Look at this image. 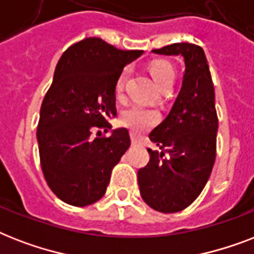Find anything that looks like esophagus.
<instances>
[{
	"label": "esophagus",
	"instance_id": "1",
	"mask_svg": "<svg viewBox=\"0 0 254 254\" xmlns=\"http://www.w3.org/2000/svg\"><path fill=\"white\" fill-rule=\"evenodd\" d=\"M131 145H133V146L138 145V138H137L134 134H131Z\"/></svg>",
	"mask_w": 254,
	"mask_h": 254
}]
</instances>
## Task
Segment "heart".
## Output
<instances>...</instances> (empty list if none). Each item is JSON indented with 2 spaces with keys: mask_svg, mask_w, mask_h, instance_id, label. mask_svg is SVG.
<instances>
[{
  "mask_svg": "<svg viewBox=\"0 0 254 254\" xmlns=\"http://www.w3.org/2000/svg\"><path fill=\"white\" fill-rule=\"evenodd\" d=\"M149 71H150V75L154 83L161 89L163 87H166V85H173L174 80H175V71L166 62H153L150 67H149ZM127 69H124L117 77V80H116L115 95L117 99H120L123 96L124 85H125V80H127ZM158 121L159 115L157 112L146 109V108L137 107V105L127 108V111L123 112V115L120 117V124L123 127H127L133 133H137V134L145 133L149 129H151Z\"/></svg>",
  "mask_w": 254,
  "mask_h": 254,
  "instance_id": "obj_1",
  "label": "heart"
}]
</instances>
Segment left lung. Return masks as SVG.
Here are the masks:
<instances>
[{
  "instance_id": "obj_1",
  "label": "left lung",
  "mask_w": 254,
  "mask_h": 254,
  "mask_svg": "<svg viewBox=\"0 0 254 254\" xmlns=\"http://www.w3.org/2000/svg\"><path fill=\"white\" fill-rule=\"evenodd\" d=\"M179 55L185 62L182 88L169 116L149 134L157 150L138 170L143 201L163 213L187 208L204 189L216 158L217 115L215 91L201 47L174 43L153 50Z\"/></svg>"
}]
</instances>
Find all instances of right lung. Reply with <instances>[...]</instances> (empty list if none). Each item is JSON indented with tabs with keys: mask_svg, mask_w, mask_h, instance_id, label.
<instances>
[{
	"mask_svg": "<svg viewBox=\"0 0 254 254\" xmlns=\"http://www.w3.org/2000/svg\"><path fill=\"white\" fill-rule=\"evenodd\" d=\"M141 50H119L100 38H85L65 50L41 107L37 139L47 185L67 204L84 207L101 199L113 167L130 146L127 129L109 137L115 117L116 80Z\"/></svg>",
	"mask_w": 254,
	"mask_h": 254,
	"instance_id": "right-lung-1",
	"label": "right lung"
}]
</instances>
